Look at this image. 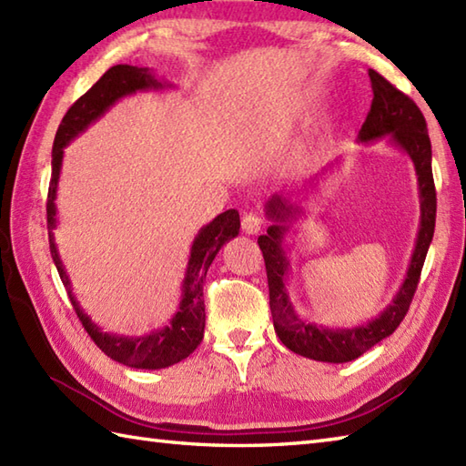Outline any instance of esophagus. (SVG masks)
I'll list each match as a JSON object with an SVG mask.
<instances>
[{
    "instance_id": "34e87169",
    "label": "esophagus",
    "mask_w": 466,
    "mask_h": 466,
    "mask_svg": "<svg viewBox=\"0 0 466 466\" xmlns=\"http://www.w3.org/2000/svg\"><path fill=\"white\" fill-rule=\"evenodd\" d=\"M262 228H264V220H262L258 214H246L242 218V230L246 234H252L254 236V234H258Z\"/></svg>"
}]
</instances>
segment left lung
I'll return each mask as SVG.
<instances>
[{
    "mask_svg": "<svg viewBox=\"0 0 466 466\" xmlns=\"http://www.w3.org/2000/svg\"><path fill=\"white\" fill-rule=\"evenodd\" d=\"M369 76L374 97L370 112L359 132V142L370 144L389 136V142L410 157L419 177L420 226L407 276H404L397 296L376 319L360 326L330 329V326L304 320L294 310L289 290H286L290 262L284 252V234L289 232L290 222L302 212V208L299 204H290L286 198L272 196L266 202V216L272 220V226H268L266 234L258 238L266 262V276H268L270 310L276 334H279L286 349H290L292 352L306 356V359L332 364L359 359L374 344H379L399 329V324L409 312L414 290L419 286L422 264L432 242L434 220H437L432 150L424 116L409 96H404L390 82H386L380 74L369 69Z\"/></svg>",
    "mask_w": 466,
    "mask_h": 466,
    "instance_id": "left-lung-1",
    "label": "left lung"
}]
</instances>
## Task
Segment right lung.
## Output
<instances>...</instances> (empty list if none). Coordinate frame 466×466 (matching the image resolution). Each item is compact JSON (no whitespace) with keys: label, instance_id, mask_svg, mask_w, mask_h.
<instances>
[{"label":"right lung","instance_id":"1","mask_svg":"<svg viewBox=\"0 0 466 466\" xmlns=\"http://www.w3.org/2000/svg\"><path fill=\"white\" fill-rule=\"evenodd\" d=\"M164 87H172V84L157 80L150 67L120 64L107 69L100 80H97L90 90L80 97V100L69 107L62 124L57 127L54 150H52V180H49V190H47L49 252H52L59 279H62L66 286L77 319L82 320L86 332L92 336V340L97 344V349L110 356L112 360L132 366V369H144V370L166 369V366L180 362L186 359V356H190L198 349V344L202 342L204 326H206V312H204L206 272L210 268L214 256L220 252L222 246L228 240H232L238 236L240 214L236 210H226L222 214H218L210 224L200 228V232L196 234L190 248V258H187L184 280H182L180 306H177L170 324H166L164 329L154 330L144 336H126V334L104 332L100 326L92 322L90 316L84 312L80 302H77V299L74 296L72 282H69L64 262L59 258L56 238H54V230L57 226L56 196H57L59 172H62V162H64V147L72 142L74 137H77L84 130H87V126H92L96 120H100V117L110 110L117 100H122V97L132 96L136 92L164 90Z\"/></svg>","mask_w":466,"mask_h":466}]
</instances>
